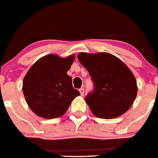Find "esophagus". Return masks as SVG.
<instances>
[{
	"instance_id": "esophagus-1",
	"label": "esophagus",
	"mask_w": 158,
	"mask_h": 158,
	"mask_svg": "<svg viewBox=\"0 0 158 158\" xmlns=\"http://www.w3.org/2000/svg\"><path fill=\"white\" fill-rule=\"evenodd\" d=\"M79 91H80V93H81V96H84V89L83 88V87H81V88L79 89Z\"/></svg>"
}]
</instances>
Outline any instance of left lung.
Returning <instances> with one entry per match:
<instances>
[{"label": "left lung", "instance_id": "obj_1", "mask_svg": "<svg viewBox=\"0 0 158 158\" xmlns=\"http://www.w3.org/2000/svg\"><path fill=\"white\" fill-rule=\"evenodd\" d=\"M93 81L94 90L85 97L92 113L110 119L121 116L132 105L137 96V82L128 68L108 53L77 56Z\"/></svg>", "mask_w": 158, "mask_h": 158}]
</instances>
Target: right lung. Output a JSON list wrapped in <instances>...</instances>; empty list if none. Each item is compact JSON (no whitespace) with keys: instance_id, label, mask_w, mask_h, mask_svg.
<instances>
[{"instance_id":"add662e5","label":"right lung","mask_w":158,"mask_h":158,"mask_svg":"<svg viewBox=\"0 0 158 158\" xmlns=\"http://www.w3.org/2000/svg\"><path fill=\"white\" fill-rule=\"evenodd\" d=\"M73 55L61 58L49 54L39 59L27 73L23 93L30 108L44 118L63 115L80 92L73 87L67 71L74 62Z\"/></svg>"}]
</instances>
